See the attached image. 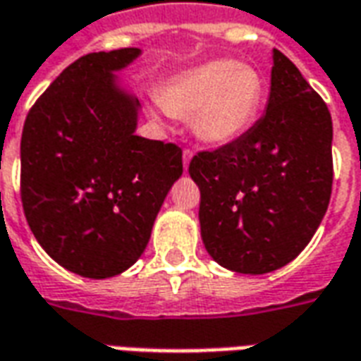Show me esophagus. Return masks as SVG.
<instances>
[{"label": "esophagus", "instance_id": "esophagus-1", "mask_svg": "<svg viewBox=\"0 0 361 361\" xmlns=\"http://www.w3.org/2000/svg\"><path fill=\"white\" fill-rule=\"evenodd\" d=\"M191 158H193V150H189V149L183 150V168H185V170H188V166H189V162H191Z\"/></svg>", "mask_w": 361, "mask_h": 361}]
</instances>
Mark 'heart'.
Listing matches in <instances>:
<instances>
[{
    "label": "heart",
    "instance_id": "b5f03b06",
    "mask_svg": "<svg viewBox=\"0 0 361 361\" xmlns=\"http://www.w3.org/2000/svg\"><path fill=\"white\" fill-rule=\"evenodd\" d=\"M263 98L265 81L257 69L234 59H212L172 77L154 98L152 111L191 118L199 141L222 147L250 131Z\"/></svg>",
    "mask_w": 361,
    "mask_h": 361
}]
</instances>
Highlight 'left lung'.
I'll use <instances>...</instances> for the list:
<instances>
[{
	"label": "left lung",
	"instance_id": "8db88e82",
	"mask_svg": "<svg viewBox=\"0 0 361 361\" xmlns=\"http://www.w3.org/2000/svg\"><path fill=\"white\" fill-rule=\"evenodd\" d=\"M333 119L300 69L272 50L271 94L247 133L193 157L209 255L228 271L265 274L294 261L333 189Z\"/></svg>",
	"mask_w": 361,
	"mask_h": 361
}]
</instances>
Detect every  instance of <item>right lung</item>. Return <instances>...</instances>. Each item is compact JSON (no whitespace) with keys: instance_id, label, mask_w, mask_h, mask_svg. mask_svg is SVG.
<instances>
[{"instance_id":"right-lung-1","label":"right lung","mask_w":361,"mask_h":361,"mask_svg":"<svg viewBox=\"0 0 361 361\" xmlns=\"http://www.w3.org/2000/svg\"><path fill=\"white\" fill-rule=\"evenodd\" d=\"M139 48L87 54L30 108L20 139V199L42 250L85 279H110L141 257L183 172L173 142L135 135L139 100L116 71Z\"/></svg>"}]
</instances>
